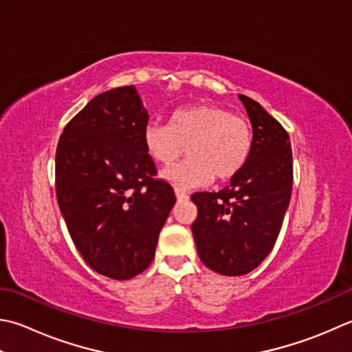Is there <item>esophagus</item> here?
I'll use <instances>...</instances> for the list:
<instances>
[{
    "label": "esophagus",
    "instance_id": "1",
    "mask_svg": "<svg viewBox=\"0 0 352 352\" xmlns=\"http://www.w3.org/2000/svg\"><path fill=\"white\" fill-rule=\"evenodd\" d=\"M175 197H177L178 201H186V199L189 198V195L186 194V192L182 190V189H175Z\"/></svg>",
    "mask_w": 352,
    "mask_h": 352
}]
</instances>
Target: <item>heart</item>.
I'll return each mask as SVG.
<instances>
[{
  "label": "heart",
  "instance_id": "1",
  "mask_svg": "<svg viewBox=\"0 0 352 352\" xmlns=\"http://www.w3.org/2000/svg\"><path fill=\"white\" fill-rule=\"evenodd\" d=\"M143 144L155 163L170 164L184 154L189 158L162 172L177 189L203 188L213 177L230 180L244 168L252 153L250 123L217 105L178 108L169 125L151 122L143 129Z\"/></svg>",
  "mask_w": 352,
  "mask_h": 352
}]
</instances>
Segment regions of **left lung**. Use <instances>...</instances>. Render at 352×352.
I'll use <instances>...</instances> for the list:
<instances>
[{
  "label": "left lung",
  "instance_id": "8db88e82",
  "mask_svg": "<svg viewBox=\"0 0 352 352\" xmlns=\"http://www.w3.org/2000/svg\"><path fill=\"white\" fill-rule=\"evenodd\" d=\"M253 128L249 160L219 192H197L192 224L203 264L224 276L254 270L276 243L292 198L290 137L256 100L238 94Z\"/></svg>",
  "mask_w": 352,
  "mask_h": 352
}]
</instances>
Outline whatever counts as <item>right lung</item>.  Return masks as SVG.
Returning a JSON list of instances; mask_svg holds the SVG:
<instances>
[{"mask_svg":"<svg viewBox=\"0 0 352 352\" xmlns=\"http://www.w3.org/2000/svg\"><path fill=\"white\" fill-rule=\"evenodd\" d=\"M149 116L137 89L96 96L67 123L56 149V197L85 263L126 280L153 263L175 194L157 180L143 144Z\"/></svg>","mask_w":352,"mask_h":352,"instance_id":"obj_1","label":"right lung"}]
</instances>
